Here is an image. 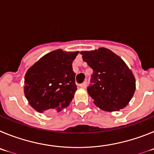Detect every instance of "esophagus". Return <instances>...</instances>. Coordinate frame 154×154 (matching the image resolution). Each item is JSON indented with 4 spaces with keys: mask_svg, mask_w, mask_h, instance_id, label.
<instances>
[{
    "mask_svg": "<svg viewBox=\"0 0 154 154\" xmlns=\"http://www.w3.org/2000/svg\"><path fill=\"white\" fill-rule=\"evenodd\" d=\"M80 87H82V88H86L87 87V81H84V83H82L81 84H80Z\"/></svg>",
    "mask_w": 154,
    "mask_h": 154,
    "instance_id": "obj_1",
    "label": "esophagus"
}]
</instances>
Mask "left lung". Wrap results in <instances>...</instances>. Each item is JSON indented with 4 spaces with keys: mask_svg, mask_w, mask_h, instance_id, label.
Segmentation results:
<instances>
[{
    "mask_svg": "<svg viewBox=\"0 0 154 154\" xmlns=\"http://www.w3.org/2000/svg\"><path fill=\"white\" fill-rule=\"evenodd\" d=\"M80 54L84 61L93 69L87 92L96 106L105 111L125 107L134 96L136 81L124 60L104 48Z\"/></svg>",
    "mask_w": 154,
    "mask_h": 154,
    "instance_id": "1",
    "label": "left lung"
}]
</instances>
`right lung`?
Returning <instances> with one entry per match:
<instances>
[{
    "label": "right lung",
    "instance_id": "obj_1",
    "mask_svg": "<svg viewBox=\"0 0 154 154\" xmlns=\"http://www.w3.org/2000/svg\"><path fill=\"white\" fill-rule=\"evenodd\" d=\"M77 54L78 51L56 50L27 70L23 91L34 110L40 113L60 112L70 104L77 91L72 63Z\"/></svg>",
    "mask_w": 154,
    "mask_h": 154
}]
</instances>
